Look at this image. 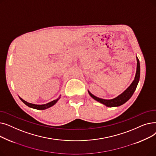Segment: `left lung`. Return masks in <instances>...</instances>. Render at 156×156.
Returning a JSON list of instances; mask_svg holds the SVG:
<instances>
[{
  "instance_id": "8db88e82",
  "label": "left lung",
  "mask_w": 156,
  "mask_h": 156,
  "mask_svg": "<svg viewBox=\"0 0 156 156\" xmlns=\"http://www.w3.org/2000/svg\"><path fill=\"white\" fill-rule=\"evenodd\" d=\"M136 61H137L136 71L135 80L133 81V82L130 85V86L128 87V88L126 90L124 91L121 94L118 95L117 97L114 98V99H110V100L103 99H101V98L97 97L96 96L92 94H91L88 90L89 95H90L94 99L106 105L107 107H118V106H119L121 105L125 104L130 99L131 97L133 95L134 92L135 91L137 85L138 83L139 79H140V62H139V60L137 57H136Z\"/></svg>"
}]
</instances>
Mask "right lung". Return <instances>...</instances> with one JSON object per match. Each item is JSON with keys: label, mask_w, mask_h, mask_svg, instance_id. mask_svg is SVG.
I'll use <instances>...</instances> for the list:
<instances>
[{"label": "right lung", "mask_w": 156, "mask_h": 156, "mask_svg": "<svg viewBox=\"0 0 156 156\" xmlns=\"http://www.w3.org/2000/svg\"><path fill=\"white\" fill-rule=\"evenodd\" d=\"M20 99H21V101L24 104H26L27 106H28V107L31 108H33V109H38V110H44V109H46L48 108H51L52 107V105H54L57 101H58V100L60 99V97L58 98V99H57L52 102H48L47 104H42V105H37V104H31V103H29V102H27V101H24L23 99H21V97H20Z\"/></svg>", "instance_id": "add662e5"}]
</instances>
